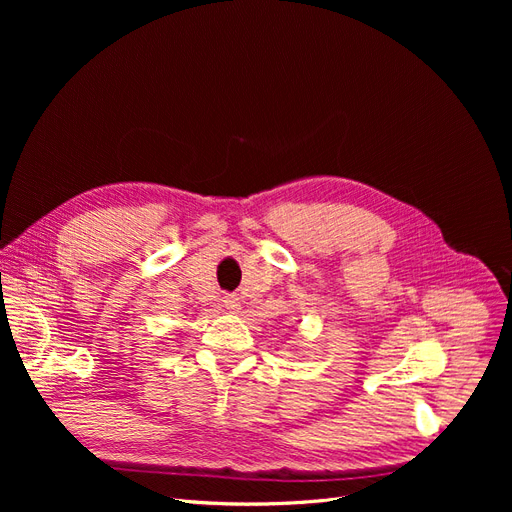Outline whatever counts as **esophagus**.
I'll return each mask as SVG.
<instances>
[{
	"label": "esophagus",
	"mask_w": 512,
	"mask_h": 512,
	"mask_svg": "<svg viewBox=\"0 0 512 512\" xmlns=\"http://www.w3.org/2000/svg\"><path fill=\"white\" fill-rule=\"evenodd\" d=\"M222 303H224V307H226V309H230V311L238 309V299L234 297V294H226V297L222 299Z\"/></svg>",
	"instance_id": "esophagus-1"
}]
</instances>
